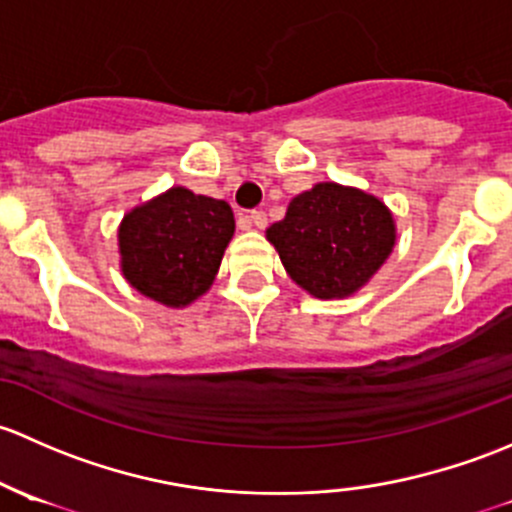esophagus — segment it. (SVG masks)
<instances>
[{
  "label": "esophagus",
  "mask_w": 512,
  "mask_h": 512,
  "mask_svg": "<svg viewBox=\"0 0 512 512\" xmlns=\"http://www.w3.org/2000/svg\"><path fill=\"white\" fill-rule=\"evenodd\" d=\"M249 224H254L256 229H263V226L268 224V219H266V212H261V209H254V212L249 214Z\"/></svg>",
  "instance_id": "obj_1"
}]
</instances>
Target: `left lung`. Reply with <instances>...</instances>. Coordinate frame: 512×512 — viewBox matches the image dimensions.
Instances as JSON below:
<instances>
[{
    "mask_svg": "<svg viewBox=\"0 0 512 512\" xmlns=\"http://www.w3.org/2000/svg\"><path fill=\"white\" fill-rule=\"evenodd\" d=\"M266 239L303 291L333 300L357 293L379 271L392 254L397 226L372 194L320 182L291 199L286 217L268 226Z\"/></svg>",
    "mask_w": 512,
    "mask_h": 512,
    "instance_id": "left-lung-1",
    "label": "left lung"
}]
</instances>
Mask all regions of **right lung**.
<instances>
[{
  "mask_svg": "<svg viewBox=\"0 0 512 512\" xmlns=\"http://www.w3.org/2000/svg\"><path fill=\"white\" fill-rule=\"evenodd\" d=\"M231 236L234 212L224 199L172 187L120 221V268L138 293L184 308L209 291Z\"/></svg>",
  "mask_w": 512,
  "mask_h": 512,
  "instance_id": "right-lung-1",
  "label": "right lung"
}]
</instances>
